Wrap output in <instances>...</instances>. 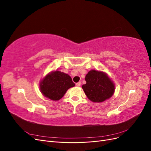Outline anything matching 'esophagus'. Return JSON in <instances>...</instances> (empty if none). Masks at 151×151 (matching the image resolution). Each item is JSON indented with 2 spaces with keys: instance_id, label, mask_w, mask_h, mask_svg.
I'll return each instance as SVG.
<instances>
[{
  "instance_id": "esophagus-1",
  "label": "esophagus",
  "mask_w": 151,
  "mask_h": 151,
  "mask_svg": "<svg viewBox=\"0 0 151 151\" xmlns=\"http://www.w3.org/2000/svg\"><path fill=\"white\" fill-rule=\"evenodd\" d=\"M81 82H79V83H77L76 85V86H77V87H79V86H81Z\"/></svg>"
}]
</instances>
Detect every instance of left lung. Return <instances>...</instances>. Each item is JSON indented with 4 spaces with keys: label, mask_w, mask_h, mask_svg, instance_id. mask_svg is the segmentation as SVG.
Returning a JSON list of instances; mask_svg holds the SVG:
<instances>
[{
    "label": "left lung",
    "mask_w": 151,
    "mask_h": 151,
    "mask_svg": "<svg viewBox=\"0 0 151 151\" xmlns=\"http://www.w3.org/2000/svg\"><path fill=\"white\" fill-rule=\"evenodd\" d=\"M86 84L82 88L88 98L94 103H101L110 98L115 93V84L106 73L91 70L86 74Z\"/></svg>",
    "instance_id": "obj_1"
}]
</instances>
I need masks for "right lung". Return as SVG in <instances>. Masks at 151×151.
Segmentation results:
<instances>
[{
	"label": "right lung",
	"instance_id": "obj_1",
	"mask_svg": "<svg viewBox=\"0 0 151 151\" xmlns=\"http://www.w3.org/2000/svg\"><path fill=\"white\" fill-rule=\"evenodd\" d=\"M74 86L75 84L69 75L57 70L48 73L40 83L41 93L53 101H58L68 89Z\"/></svg>",
	"mask_w": 151,
	"mask_h": 151
}]
</instances>
